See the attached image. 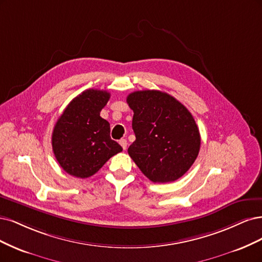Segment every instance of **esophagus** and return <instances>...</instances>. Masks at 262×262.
I'll list each match as a JSON object with an SVG mask.
<instances>
[{
	"label": "esophagus",
	"instance_id": "esophagus-1",
	"mask_svg": "<svg viewBox=\"0 0 262 262\" xmlns=\"http://www.w3.org/2000/svg\"><path fill=\"white\" fill-rule=\"evenodd\" d=\"M120 145L122 146V148L124 149V150H126V148H127V140H126V139H121L120 140Z\"/></svg>",
	"mask_w": 262,
	"mask_h": 262
}]
</instances>
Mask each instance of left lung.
<instances>
[{
    "label": "left lung",
    "instance_id": "1",
    "mask_svg": "<svg viewBox=\"0 0 262 262\" xmlns=\"http://www.w3.org/2000/svg\"><path fill=\"white\" fill-rule=\"evenodd\" d=\"M134 111L136 136L128 155L150 181L179 180L195 162L200 134L191 113L174 97L159 90H141L128 95Z\"/></svg>",
    "mask_w": 262,
    "mask_h": 262
}]
</instances>
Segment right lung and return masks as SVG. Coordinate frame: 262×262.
<instances>
[{
  "mask_svg": "<svg viewBox=\"0 0 262 262\" xmlns=\"http://www.w3.org/2000/svg\"><path fill=\"white\" fill-rule=\"evenodd\" d=\"M108 99L107 91L88 89L74 98L58 117L52 149L58 164L72 176H92L123 150L110 137L108 122L100 116Z\"/></svg>",
  "mask_w": 262,
  "mask_h": 262,
  "instance_id": "obj_1",
  "label": "right lung"
}]
</instances>
